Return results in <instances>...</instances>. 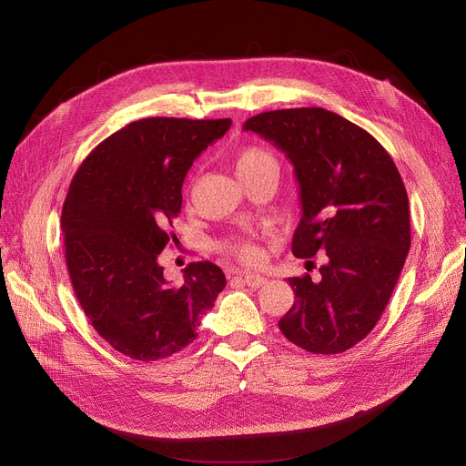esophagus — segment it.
Instances as JSON below:
<instances>
[{
  "instance_id": "1",
  "label": "esophagus",
  "mask_w": 466,
  "mask_h": 466,
  "mask_svg": "<svg viewBox=\"0 0 466 466\" xmlns=\"http://www.w3.org/2000/svg\"><path fill=\"white\" fill-rule=\"evenodd\" d=\"M241 278L251 289H258V287H262L266 283V278L257 276V274H241Z\"/></svg>"
}]
</instances>
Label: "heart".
I'll list each match as a JSON object with an SVG mask.
<instances>
[{
	"instance_id": "obj_1",
	"label": "heart",
	"mask_w": 466,
	"mask_h": 466,
	"mask_svg": "<svg viewBox=\"0 0 466 466\" xmlns=\"http://www.w3.org/2000/svg\"><path fill=\"white\" fill-rule=\"evenodd\" d=\"M234 167L238 177L246 179L258 174L262 169H278V160L272 153L262 149V147H243L234 157ZM227 251L246 264H257L260 260L258 248L248 239L227 243Z\"/></svg>"
}]
</instances>
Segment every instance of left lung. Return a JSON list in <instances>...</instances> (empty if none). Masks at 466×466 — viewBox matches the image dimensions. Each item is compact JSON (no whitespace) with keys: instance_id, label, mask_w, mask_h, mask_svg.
I'll use <instances>...</instances> for the list:
<instances>
[{"instance_id":"obj_1","label":"left lung","mask_w":466,"mask_h":466,"mask_svg":"<svg viewBox=\"0 0 466 466\" xmlns=\"http://www.w3.org/2000/svg\"><path fill=\"white\" fill-rule=\"evenodd\" d=\"M246 132L272 141L295 166L302 218L292 253H323L321 278H289L295 304L279 319L292 344L336 355L370 334L410 251L408 194L383 147L321 107L251 116Z\"/></svg>"}]
</instances>
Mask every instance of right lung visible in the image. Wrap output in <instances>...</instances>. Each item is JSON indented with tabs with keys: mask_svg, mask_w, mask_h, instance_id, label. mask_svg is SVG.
Returning a JSON list of instances; mask_svg holds the SVG:
<instances>
[{
	"mask_svg": "<svg viewBox=\"0 0 466 466\" xmlns=\"http://www.w3.org/2000/svg\"><path fill=\"white\" fill-rule=\"evenodd\" d=\"M230 118L151 116L130 122L85 158L62 209L66 264L96 332L118 353L160 360L198 336L227 278L213 262H190L183 285L164 278L158 255L181 211L192 162L223 137Z\"/></svg>",
	"mask_w": 466,
	"mask_h": 466,
	"instance_id": "1",
	"label": "right lung"
}]
</instances>
